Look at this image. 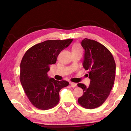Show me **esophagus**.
Returning <instances> with one entry per match:
<instances>
[{"label":"esophagus","mask_w":131,"mask_h":131,"mask_svg":"<svg viewBox=\"0 0 131 131\" xmlns=\"http://www.w3.org/2000/svg\"><path fill=\"white\" fill-rule=\"evenodd\" d=\"M70 85H71V87H75L76 86H77V84L76 83H73V82H70Z\"/></svg>","instance_id":"1"}]
</instances>
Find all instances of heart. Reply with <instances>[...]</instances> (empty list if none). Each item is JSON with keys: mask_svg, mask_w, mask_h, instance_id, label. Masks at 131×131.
Instances as JSON below:
<instances>
[{"mask_svg": "<svg viewBox=\"0 0 131 131\" xmlns=\"http://www.w3.org/2000/svg\"><path fill=\"white\" fill-rule=\"evenodd\" d=\"M72 52L73 53H82V48L78 43H75L72 46Z\"/></svg>", "mask_w": 131, "mask_h": 131, "instance_id": "heart-1", "label": "heart"}]
</instances>
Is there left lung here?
Segmentation results:
<instances>
[{"instance_id":"left-lung-1","label":"left lung","mask_w":131,"mask_h":131,"mask_svg":"<svg viewBox=\"0 0 131 131\" xmlns=\"http://www.w3.org/2000/svg\"><path fill=\"white\" fill-rule=\"evenodd\" d=\"M81 45L84 49L83 68L88 70L91 81L89 87L77 84L83 90L78 101L82 107L93 109L100 106L109 96L115 78V62L109 50L97 41L85 38Z\"/></svg>"}]
</instances>
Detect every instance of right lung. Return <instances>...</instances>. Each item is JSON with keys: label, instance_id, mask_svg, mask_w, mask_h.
<instances>
[{"label": "right lung", "instance_id": "obj_1", "mask_svg": "<svg viewBox=\"0 0 131 131\" xmlns=\"http://www.w3.org/2000/svg\"><path fill=\"white\" fill-rule=\"evenodd\" d=\"M73 39L49 40L35 44L25 53L20 64V82L26 95L35 107L48 110L60 101L59 92L67 87L66 80L49 78L50 65L56 62L60 53L70 45Z\"/></svg>", "mask_w": 131, "mask_h": 131}]
</instances>
